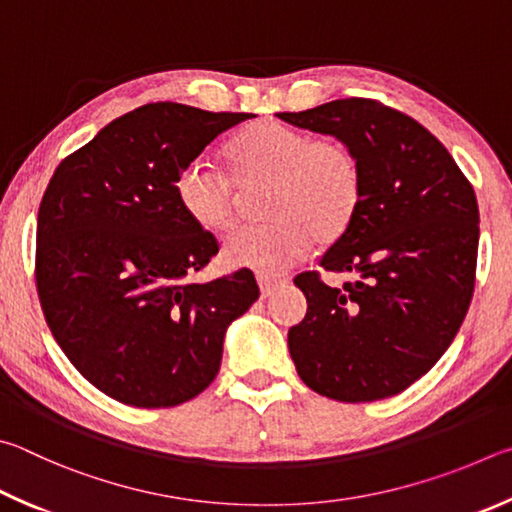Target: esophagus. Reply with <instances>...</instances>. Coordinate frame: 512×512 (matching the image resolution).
Listing matches in <instances>:
<instances>
[{
    "label": "esophagus",
    "instance_id": "1",
    "mask_svg": "<svg viewBox=\"0 0 512 512\" xmlns=\"http://www.w3.org/2000/svg\"><path fill=\"white\" fill-rule=\"evenodd\" d=\"M256 281H258V288H261L263 297H270V294L279 288V285L285 283V279H281V276H267V274H258Z\"/></svg>",
    "mask_w": 512,
    "mask_h": 512
}]
</instances>
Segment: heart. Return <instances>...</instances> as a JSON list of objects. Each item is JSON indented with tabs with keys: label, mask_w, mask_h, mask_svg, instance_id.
Wrapping results in <instances>:
<instances>
[{
	"label": "heart",
	"mask_w": 512,
	"mask_h": 512,
	"mask_svg": "<svg viewBox=\"0 0 512 512\" xmlns=\"http://www.w3.org/2000/svg\"><path fill=\"white\" fill-rule=\"evenodd\" d=\"M229 175L191 161L177 175L179 209L195 227L229 231L238 218V188L267 182L270 220L233 233L222 261L233 270L279 274L308 254L312 242H335L362 204L360 157L339 139H312L288 123L263 119L240 128L222 150Z\"/></svg>",
	"instance_id": "obj_1"
}]
</instances>
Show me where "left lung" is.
Here are the masks:
<instances>
[{
	"label": "left lung",
	"instance_id": "obj_1",
	"mask_svg": "<svg viewBox=\"0 0 512 512\" xmlns=\"http://www.w3.org/2000/svg\"><path fill=\"white\" fill-rule=\"evenodd\" d=\"M276 116L348 143L364 173L360 211L319 263L355 281L294 279L308 301L288 333L299 378L339 402L396 396L441 360L470 308L477 195L432 132L371 98Z\"/></svg>",
	"mask_w": 512,
	"mask_h": 512
}]
</instances>
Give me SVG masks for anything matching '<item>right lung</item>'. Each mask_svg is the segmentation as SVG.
<instances>
[{"instance_id":"obj_1","label":"right lung","mask_w":512,"mask_h":512,"mask_svg":"<svg viewBox=\"0 0 512 512\" xmlns=\"http://www.w3.org/2000/svg\"><path fill=\"white\" fill-rule=\"evenodd\" d=\"M251 116L141 105L62 159L42 195L44 319L78 373L123 405L175 407L202 393L220 371L229 324L258 299L249 270L188 281L218 242L175 195L184 166Z\"/></svg>"}]
</instances>
